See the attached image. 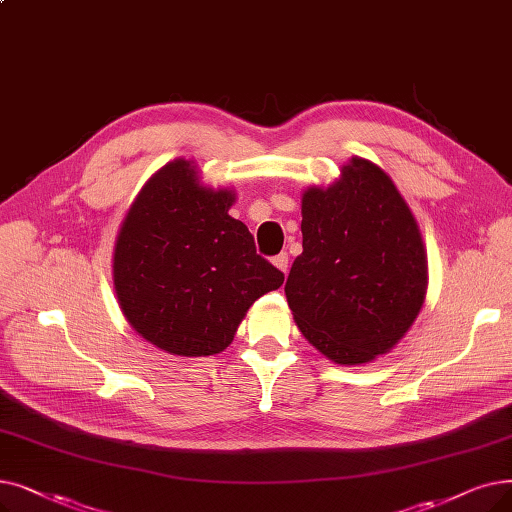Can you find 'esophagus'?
I'll list each match as a JSON object with an SVG mask.
<instances>
[{"label":"esophagus","instance_id":"1","mask_svg":"<svg viewBox=\"0 0 512 512\" xmlns=\"http://www.w3.org/2000/svg\"><path fill=\"white\" fill-rule=\"evenodd\" d=\"M288 259H291V257H288V253L286 251H282V253H278L274 259H272V263L276 265V268L280 270V272H288Z\"/></svg>","mask_w":512,"mask_h":512}]
</instances>
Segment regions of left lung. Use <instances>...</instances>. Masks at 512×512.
Masks as SVG:
<instances>
[{"label": "left lung", "instance_id": "8db88e82", "mask_svg": "<svg viewBox=\"0 0 512 512\" xmlns=\"http://www.w3.org/2000/svg\"><path fill=\"white\" fill-rule=\"evenodd\" d=\"M303 253L284 293L303 337L337 364H364L406 335L425 301L427 257L389 175L351 159L303 194Z\"/></svg>", "mask_w": 512, "mask_h": 512}]
</instances>
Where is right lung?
Here are the masks:
<instances>
[{"label": "right lung", "mask_w": 512, "mask_h": 512, "mask_svg": "<svg viewBox=\"0 0 512 512\" xmlns=\"http://www.w3.org/2000/svg\"><path fill=\"white\" fill-rule=\"evenodd\" d=\"M234 194L196 184L190 161L154 173L115 247V288L127 322L171 355L224 351L247 309L284 274L257 255Z\"/></svg>", "instance_id": "add662e5"}]
</instances>
